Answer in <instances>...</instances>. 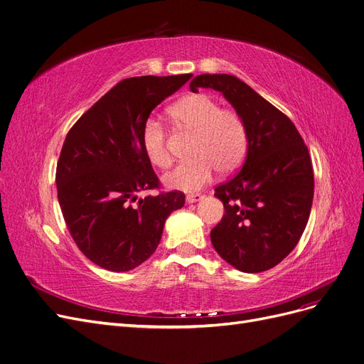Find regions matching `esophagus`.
I'll return each mask as SVG.
<instances>
[{
	"instance_id": "1",
	"label": "esophagus",
	"mask_w": 364,
	"mask_h": 364,
	"mask_svg": "<svg viewBox=\"0 0 364 364\" xmlns=\"http://www.w3.org/2000/svg\"><path fill=\"white\" fill-rule=\"evenodd\" d=\"M203 198L201 194H188L186 196V203H196V201H200Z\"/></svg>"
}]
</instances>
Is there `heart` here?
Wrapping results in <instances>:
<instances>
[{"label":"heart","instance_id":"1","mask_svg":"<svg viewBox=\"0 0 364 364\" xmlns=\"http://www.w3.org/2000/svg\"><path fill=\"white\" fill-rule=\"evenodd\" d=\"M171 118L182 128L194 132L191 159L164 174L163 182L171 190L197 191L206 186L215 170L230 173L242 163L246 152V127L235 110L221 109L208 94L188 95L170 109ZM141 144L149 161L166 168L171 164L163 124L149 118L141 129Z\"/></svg>","mask_w":364,"mask_h":364}]
</instances>
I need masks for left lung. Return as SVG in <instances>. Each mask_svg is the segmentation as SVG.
I'll use <instances>...</instances> for the list:
<instances>
[{"label": "left lung", "mask_w": 364, "mask_h": 364, "mask_svg": "<svg viewBox=\"0 0 364 364\" xmlns=\"http://www.w3.org/2000/svg\"><path fill=\"white\" fill-rule=\"evenodd\" d=\"M190 88L220 91L248 137L240 171L215 188L225 213L210 231L213 248L240 272L269 270L296 248L309 220L314 171L306 144L281 110L236 76L200 75Z\"/></svg>", "instance_id": "obj_1"}]
</instances>
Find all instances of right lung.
I'll list each match as a JSON object with an SVG mask.
<instances>
[{"instance_id":"add662e5","label":"right lung","mask_w":364,"mask_h":364,"mask_svg":"<svg viewBox=\"0 0 364 364\" xmlns=\"http://www.w3.org/2000/svg\"><path fill=\"white\" fill-rule=\"evenodd\" d=\"M141 76L119 82L71 127L56 166L58 201L73 240L112 272L140 266L156 250L181 191L137 197L158 188L141 129L151 112L191 79Z\"/></svg>"}]
</instances>
